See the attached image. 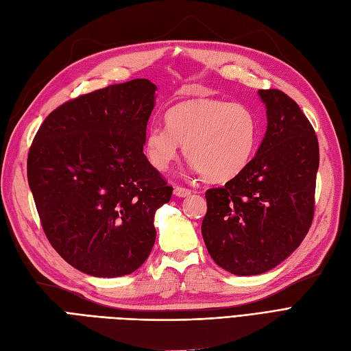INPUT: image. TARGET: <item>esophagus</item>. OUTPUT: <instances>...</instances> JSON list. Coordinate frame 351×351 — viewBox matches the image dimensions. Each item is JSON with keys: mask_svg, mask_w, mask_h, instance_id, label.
Here are the masks:
<instances>
[{"mask_svg": "<svg viewBox=\"0 0 351 351\" xmlns=\"http://www.w3.org/2000/svg\"><path fill=\"white\" fill-rule=\"evenodd\" d=\"M174 195H176L177 197H187V196L192 195V190H189V189H186V187L176 186V187H174Z\"/></svg>", "mask_w": 351, "mask_h": 351, "instance_id": "esophagus-1", "label": "esophagus"}]
</instances>
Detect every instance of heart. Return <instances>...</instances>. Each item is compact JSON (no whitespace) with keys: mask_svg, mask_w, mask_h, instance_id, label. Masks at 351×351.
Here are the masks:
<instances>
[{"mask_svg":"<svg viewBox=\"0 0 351 351\" xmlns=\"http://www.w3.org/2000/svg\"><path fill=\"white\" fill-rule=\"evenodd\" d=\"M167 125L151 124L145 136L149 162L167 171L180 145L195 169L210 182H227L252 161L258 143V123L241 104L195 99L167 112Z\"/></svg>","mask_w":351,"mask_h":351,"instance_id":"obj_1","label":"heart"}]
</instances>
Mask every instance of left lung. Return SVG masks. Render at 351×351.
I'll return each mask as SVG.
<instances>
[{"mask_svg": "<svg viewBox=\"0 0 351 351\" xmlns=\"http://www.w3.org/2000/svg\"><path fill=\"white\" fill-rule=\"evenodd\" d=\"M268 127L254 158L222 187L206 190L202 236L210 258L234 275H258L300 246L315 214L319 145L299 105L261 89Z\"/></svg>", "mask_w": 351, "mask_h": 351, "instance_id": "1", "label": "left lung"}]
</instances>
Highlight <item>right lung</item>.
Instances as JSON below:
<instances>
[{
	"label": "right lung",
	"mask_w": 351,
	"mask_h": 351,
	"mask_svg": "<svg viewBox=\"0 0 351 351\" xmlns=\"http://www.w3.org/2000/svg\"><path fill=\"white\" fill-rule=\"evenodd\" d=\"M156 86L134 79L52 111L27 155V182L51 246L76 269L134 272L156 239L154 217L173 187L143 154Z\"/></svg>",
	"instance_id": "right-lung-1"
}]
</instances>
